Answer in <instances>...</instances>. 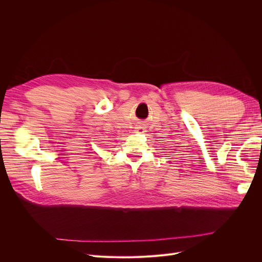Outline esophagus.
<instances>
[{"label":"esophagus","mask_w":262,"mask_h":262,"mask_svg":"<svg viewBox=\"0 0 262 262\" xmlns=\"http://www.w3.org/2000/svg\"><path fill=\"white\" fill-rule=\"evenodd\" d=\"M144 128H142V126H139V128L137 129V132H139V133H143L144 132Z\"/></svg>","instance_id":"34e87169"}]
</instances>
